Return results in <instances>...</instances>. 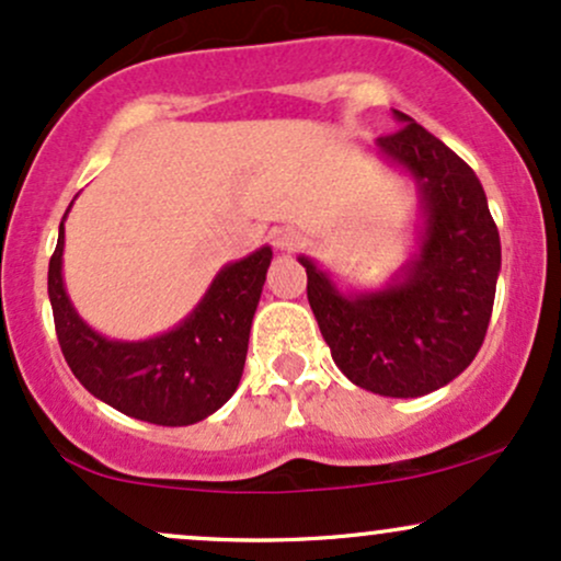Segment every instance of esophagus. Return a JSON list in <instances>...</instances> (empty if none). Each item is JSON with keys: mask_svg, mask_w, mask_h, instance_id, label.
<instances>
[{"mask_svg": "<svg viewBox=\"0 0 561 561\" xmlns=\"http://www.w3.org/2000/svg\"><path fill=\"white\" fill-rule=\"evenodd\" d=\"M272 242L279 253H289V250L298 248V234L293 229H272Z\"/></svg>", "mask_w": 561, "mask_h": 561, "instance_id": "obj_1", "label": "esophagus"}]
</instances>
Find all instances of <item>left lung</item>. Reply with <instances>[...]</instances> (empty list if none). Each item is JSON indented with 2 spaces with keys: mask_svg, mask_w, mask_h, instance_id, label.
<instances>
[{
  "mask_svg": "<svg viewBox=\"0 0 561 561\" xmlns=\"http://www.w3.org/2000/svg\"><path fill=\"white\" fill-rule=\"evenodd\" d=\"M375 141L382 163L409 176L420 199L414 253L382 287L345 289L311 255L308 302L334 364L358 388L427 396L472 364L491 321L501 240L474 171L405 113Z\"/></svg>",
  "mask_w": 561,
  "mask_h": 561,
  "instance_id": "1",
  "label": "left lung"
}]
</instances>
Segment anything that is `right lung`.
Returning a JSON list of instances; mask_svg holds the SVG:
<instances>
[{
	"label": "right lung",
	"mask_w": 561,
	"mask_h": 561,
	"mask_svg": "<svg viewBox=\"0 0 561 561\" xmlns=\"http://www.w3.org/2000/svg\"><path fill=\"white\" fill-rule=\"evenodd\" d=\"M68 210L47 285L57 340L70 371L94 398L134 420L163 427L203 422L234 396L242 379L272 248L263 244L221 266L197 306L169 332L147 340H113L89 327L68 298L62 279Z\"/></svg>",
	"instance_id": "add662e5"
}]
</instances>
